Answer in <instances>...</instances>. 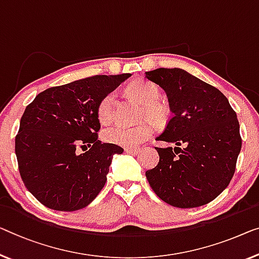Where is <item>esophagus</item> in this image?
Here are the masks:
<instances>
[{
    "instance_id": "1",
    "label": "esophagus",
    "mask_w": 259,
    "mask_h": 259,
    "mask_svg": "<svg viewBox=\"0 0 259 259\" xmlns=\"http://www.w3.org/2000/svg\"><path fill=\"white\" fill-rule=\"evenodd\" d=\"M124 151H125V153H128V154H137V153H140V151L141 150L140 149H131V148H125L124 149Z\"/></svg>"
}]
</instances>
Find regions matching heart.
<instances>
[{
    "instance_id": "1",
    "label": "heart",
    "mask_w": 259,
    "mask_h": 259,
    "mask_svg": "<svg viewBox=\"0 0 259 259\" xmlns=\"http://www.w3.org/2000/svg\"><path fill=\"white\" fill-rule=\"evenodd\" d=\"M129 94L144 106L142 116L148 117L154 123H163L167 117V111L158 105L160 92L156 84L145 80L135 81L129 86ZM115 94L109 93L100 101L98 106V118L101 123H109L114 118ZM153 129L149 123L136 126H123L115 124L102 131L103 141L124 148H136L152 136Z\"/></svg>"
}]
</instances>
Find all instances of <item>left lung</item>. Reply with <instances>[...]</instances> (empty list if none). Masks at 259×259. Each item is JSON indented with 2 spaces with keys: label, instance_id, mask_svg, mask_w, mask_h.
<instances>
[{
  "label": "left lung",
  "instance_id": "left-lung-1",
  "mask_svg": "<svg viewBox=\"0 0 259 259\" xmlns=\"http://www.w3.org/2000/svg\"><path fill=\"white\" fill-rule=\"evenodd\" d=\"M145 78L165 91L173 114L157 140L176 144L156 148L159 163L145 172L150 186L173 207L213 201L228 187L242 148L236 113L218 88L181 68H157Z\"/></svg>",
  "mask_w": 259,
  "mask_h": 259
}]
</instances>
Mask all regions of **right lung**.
<instances>
[{
  "label": "right lung",
  "mask_w": 259,
  "mask_h": 259,
  "mask_svg": "<svg viewBox=\"0 0 259 259\" xmlns=\"http://www.w3.org/2000/svg\"><path fill=\"white\" fill-rule=\"evenodd\" d=\"M130 73L95 75L38 94L25 108L15 138L18 169L28 191L55 210L82 209L107 181L121 146L98 140V106ZM91 149L77 153V146Z\"/></svg>",
  "instance_id": "right-lung-1"
}]
</instances>
